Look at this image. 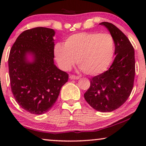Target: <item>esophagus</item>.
Here are the masks:
<instances>
[{"instance_id":"esophagus-1","label":"esophagus","mask_w":146,"mask_h":146,"mask_svg":"<svg viewBox=\"0 0 146 146\" xmlns=\"http://www.w3.org/2000/svg\"><path fill=\"white\" fill-rule=\"evenodd\" d=\"M69 78L71 80H78L80 78V77L78 76H75V75H70Z\"/></svg>"}]
</instances>
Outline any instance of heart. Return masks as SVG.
Here are the masks:
<instances>
[{
  "label": "heart",
  "instance_id": "b5f03b06",
  "mask_svg": "<svg viewBox=\"0 0 146 146\" xmlns=\"http://www.w3.org/2000/svg\"><path fill=\"white\" fill-rule=\"evenodd\" d=\"M114 50V40L110 34L80 33L69 36L64 44L57 43L54 54L64 70H69L77 59L84 72L95 76L108 69L113 60Z\"/></svg>",
  "mask_w": 146,
  "mask_h": 146
}]
</instances>
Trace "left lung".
<instances>
[{
  "instance_id": "obj_1",
  "label": "left lung",
  "mask_w": 146,
  "mask_h": 146,
  "mask_svg": "<svg viewBox=\"0 0 146 146\" xmlns=\"http://www.w3.org/2000/svg\"><path fill=\"white\" fill-rule=\"evenodd\" d=\"M113 37L115 57L107 71L90 79L84 94L86 101L102 112H110L123 104L133 89L135 77L134 49L127 37L113 24L102 22Z\"/></svg>"
}]
</instances>
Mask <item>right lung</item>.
Instances as JSON below:
<instances>
[{
	"mask_svg": "<svg viewBox=\"0 0 146 146\" xmlns=\"http://www.w3.org/2000/svg\"><path fill=\"white\" fill-rule=\"evenodd\" d=\"M54 34L48 28L27 30L19 36L10 51L11 91L20 106L33 114L47 112L68 80V74L54 64ZM27 53L33 55L32 63L26 60Z\"/></svg>",
	"mask_w": 146,
	"mask_h": 146,
	"instance_id": "right-lung-1",
	"label": "right lung"
}]
</instances>
